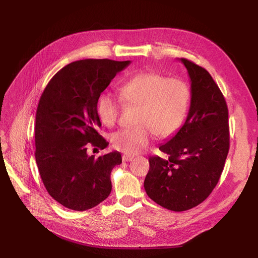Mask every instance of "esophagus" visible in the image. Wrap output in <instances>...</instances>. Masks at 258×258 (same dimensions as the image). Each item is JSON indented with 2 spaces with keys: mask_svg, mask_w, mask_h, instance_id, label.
<instances>
[{
  "mask_svg": "<svg viewBox=\"0 0 258 258\" xmlns=\"http://www.w3.org/2000/svg\"><path fill=\"white\" fill-rule=\"evenodd\" d=\"M121 158H122V161H131L132 159H134V156L128 155V154H123L121 156Z\"/></svg>",
  "mask_w": 258,
  "mask_h": 258,
  "instance_id": "34e87169",
  "label": "esophagus"
}]
</instances>
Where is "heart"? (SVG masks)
<instances>
[{
	"label": "heart",
	"instance_id": "obj_1",
	"mask_svg": "<svg viewBox=\"0 0 258 258\" xmlns=\"http://www.w3.org/2000/svg\"><path fill=\"white\" fill-rule=\"evenodd\" d=\"M119 96L110 91L101 93L97 101V114L106 126L118 119L122 101L137 106V126L121 129L111 136L114 148L124 154L143 152L153 141L172 137L181 128L190 103V89L184 81L166 77L155 71H142L119 85Z\"/></svg>",
	"mask_w": 258,
	"mask_h": 258
}]
</instances>
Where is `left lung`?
<instances>
[{
	"instance_id": "obj_1",
	"label": "left lung",
	"mask_w": 258,
	"mask_h": 258,
	"mask_svg": "<svg viewBox=\"0 0 258 258\" xmlns=\"http://www.w3.org/2000/svg\"><path fill=\"white\" fill-rule=\"evenodd\" d=\"M191 82L190 107L177 134L151 156L145 177L147 196L175 212L204 202L218 183L229 151L228 107L206 69L182 58Z\"/></svg>"
}]
</instances>
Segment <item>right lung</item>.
<instances>
[{"instance_id":"obj_1","label":"right lung","mask_w":258,"mask_h":258,"mask_svg":"<svg viewBox=\"0 0 258 258\" xmlns=\"http://www.w3.org/2000/svg\"><path fill=\"white\" fill-rule=\"evenodd\" d=\"M129 64L108 59L75 61L54 74L42 93L35 117L36 165L46 190L68 209H91L111 194V171L121 163L120 153L95 158L87 148L108 145L97 131V101Z\"/></svg>"}]
</instances>
